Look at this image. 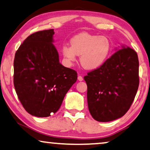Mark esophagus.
Listing matches in <instances>:
<instances>
[{"label": "esophagus", "instance_id": "esophagus-1", "mask_svg": "<svg viewBox=\"0 0 150 150\" xmlns=\"http://www.w3.org/2000/svg\"><path fill=\"white\" fill-rule=\"evenodd\" d=\"M77 79H78V80H79V81H83V78L82 76H81V75H79V76H78Z\"/></svg>", "mask_w": 150, "mask_h": 150}]
</instances>
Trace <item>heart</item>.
Here are the masks:
<instances>
[{
	"instance_id": "obj_1",
	"label": "heart",
	"mask_w": 150,
	"mask_h": 150,
	"mask_svg": "<svg viewBox=\"0 0 150 150\" xmlns=\"http://www.w3.org/2000/svg\"><path fill=\"white\" fill-rule=\"evenodd\" d=\"M71 46L64 44L61 52L64 61L72 65L80 56V62L87 69H96L108 59L112 50L110 40L106 36H99L83 32L73 37Z\"/></svg>"
}]
</instances>
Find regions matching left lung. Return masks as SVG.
I'll list each match as a JSON object with an SVG mask.
<instances>
[{"label": "left lung", "instance_id": "obj_1", "mask_svg": "<svg viewBox=\"0 0 150 150\" xmlns=\"http://www.w3.org/2000/svg\"><path fill=\"white\" fill-rule=\"evenodd\" d=\"M84 79L92 117L99 122L122 117L130 108L139 87L137 54L123 46L99 68L88 73Z\"/></svg>", "mask_w": 150, "mask_h": 150}]
</instances>
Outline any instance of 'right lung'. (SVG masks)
<instances>
[{"instance_id":"right-lung-1","label":"right lung","mask_w":150,"mask_h":150,"mask_svg":"<svg viewBox=\"0 0 150 150\" xmlns=\"http://www.w3.org/2000/svg\"><path fill=\"white\" fill-rule=\"evenodd\" d=\"M53 29L32 33L15 55L13 83L19 101L30 115L47 117L57 112L77 73L59 62L52 44Z\"/></svg>"}]
</instances>
